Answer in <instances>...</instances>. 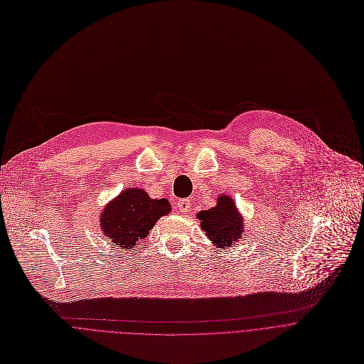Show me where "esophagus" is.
Masks as SVG:
<instances>
[{"mask_svg":"<svg viewBox=\"0 0 364 364\" xmlns=\"http://www.w3.org/2000/svg\"><path fill=\"white\" fill-rule=\"evenodd\" d=\"M176 208L182 213H188L191 209V200L189 199H179L176 203Z\"/></svg>","mask_w":364,"mask_h":364,"instance_id":"obj_1","label":"esophagus"}]
</instances>
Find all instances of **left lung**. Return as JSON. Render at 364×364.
Segmentation results:
<instances>
[{
  "mask_svg": "<svg viewBox=\"0 0 364 364\" xmlns=\"http://www.w3.org/2000/svg\"><path fill=\"white\" fill-rule=\"evenodd\" d=\"M196 216L202 231L218 248L235 245L241 240L245 225L231 196L220 195L213 208L200 210Z\"/></svg>",
  "mask_w": 364,
  "mask_h": 364,
  "instance_id": "left-lung-1",
  "label": "left lung"
}]
</instances>
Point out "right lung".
<instances>
[{
	"label": "right lung",
	"mask_w": 364,
	"mask_h": 364,
	"mask_svg": "<svg viewBox=\"0 0 364 364\" xmlns=\"http://www.w3.org/2000/svg\"><path fill=\"white\" fill-rule=\"evenodd\" d=\"M171 209L165 198L152 199L140 188H127L105 206L99 224L116 247L133 248Z\"/></svg>",
	"instance_id": "add662e5"
}]
</instances>
